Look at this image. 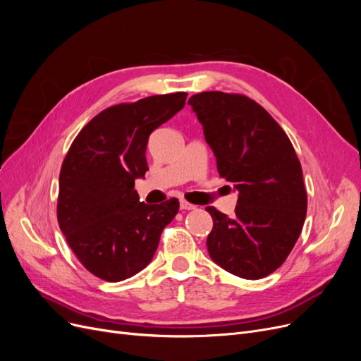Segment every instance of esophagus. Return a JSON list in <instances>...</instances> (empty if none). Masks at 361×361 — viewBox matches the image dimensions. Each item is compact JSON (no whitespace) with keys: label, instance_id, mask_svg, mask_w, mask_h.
<instances>
[{"label":"esophagus","instance_id":"34e87169","mask_svg":"<svg viewBox=\"0 0 361 361\" xmlns=\"http://www.w3.org/2000/svg\"><path fill=\"white\" fill-rule=\"evenodd\" d=\"M195 207H197V206H194V204L185 202V200H180V209L182 211H192V209H195Z\"/></svg>","mask_w":361,"mask_h":361}]
</instances>
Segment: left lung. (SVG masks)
<instances>
[{"label":"left lung","instance_id":"1","mask_svg":"<svg viewBox=\"0 0 361 361\" xmlns=\"http://www.w3.org/2000/svg\"><path fill=\"white\" fill-rule=\"evenodd\" d=\"M188 104L218 173L239 192L232 218L206 207L214 220L209 256L233 276L264 279L281 267L302 231L307 192L300 159L285 130L250 97L203 92Z\"/></svg>","mask_w":361,"mask_h":361}]
</instances>
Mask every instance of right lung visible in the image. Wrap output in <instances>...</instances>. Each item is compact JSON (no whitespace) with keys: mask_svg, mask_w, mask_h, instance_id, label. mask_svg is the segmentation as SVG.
<instances>
[{"mask_svg":"<svg viewBox=\"0 0 361 361\" xmlns=\"http://www.w3.org/2000/svg\"><path fill=\"white\" fill-rule=\"evenodd\" d=\"M187 93L149 96L94 116L76 135L60 170L57 220L75 256L93 276L122 281L145 269L179 211L178 199L140 202L149 135L180 111Z\"/></svg>","mask_w":361,"mask_h":361,"instance_id":"obj_1","label":"right lung"}]
</instances>
